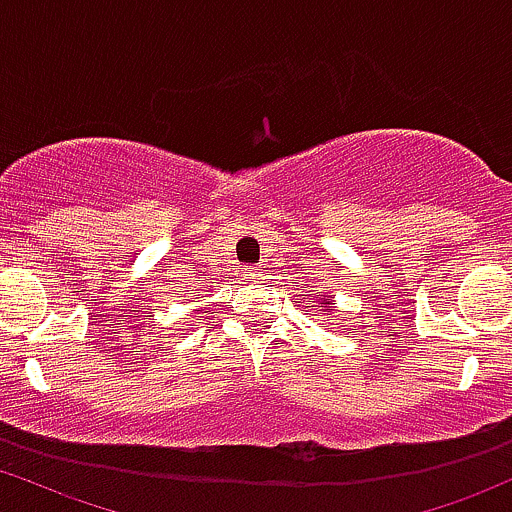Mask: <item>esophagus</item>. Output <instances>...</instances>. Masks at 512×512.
I'll return each mask as SVG.
<instances>
[{
  "label": "esophagus",
  "mask_w": 512,
  "mask_h": 512,
  "mask_svg": "<svg viewBox=\"0 0 512 512\" xmlns=\"http://www.w3.org/2000/svg\"><path fill=\"white\" fill-rule=\"evenodd\" d=\"M246 275H249V278L258 280V275H261V268H249V271H246Z\"/></svg>",
  "instance_id": "1"
}]
</instances>
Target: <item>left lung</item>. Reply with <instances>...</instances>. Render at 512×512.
<instances>
[{
    "instance_id": "left-lung-1",
    "label": "left lung",
    "mask_w": 512,
    "mask_h": 512,
    "mask_svg": "<svg viewBox=\"0 0 512 512\" xmlns=\"http://www.w3.org/2000/svg\"><path fill=\"white\" fill-rule=\"evenodd\" d=\"M319 304H321V307H326V304H331V302H329V300H321Z\"/></svg>"
}]
</instances>
